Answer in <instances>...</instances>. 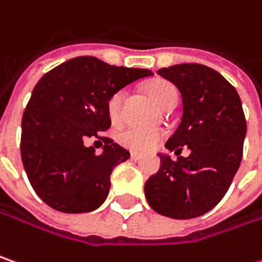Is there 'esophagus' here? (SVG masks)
I'll use <instances>...</instances> for the list:
<instances>
[{
	"label": "esophagus",
	"mask_w": 262,
	"mask_h": 262,
	"mask_svg": "<svg viewBox=\"0 0 262 262\" xmlns=\"http://www.w3.org/2000/svg\"><path fill=\"white\" fill-rule=\"evenodd\" d=\"M130 159L133 160V162H138V160H141V159H142V156H141V154H138V152H132Z\"/></svg>",
	"instance_id": "obj_1"
}]
</instances>
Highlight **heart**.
Returning <instances> with one entry per match:
<instances>
[{
    "label": "heart",
    "mask_w": 262,
    "mask_h": 262,
    "mask_svg": "<svg viewBox=\"0 0 262 262\" xmlns=\"http://www.w3.org/2000/svg\"><path fill=\"white\" fill-rule=\"evenodd\" d=\"M146 92L152 102L159 106L164 108L170 100L178 99V92L175 85L166 80H154L146 85ZM123 100H124V90H118L110 96L106 102L108 116L113 123H118L121 120L123 113ZM164 138V132L160 129H141V127H124L117 133V141L120 145L127 149L138 151V152H146L154 149L162 142Z\"/></svg>",
    "instance_id": "heart-1"
}]
</instances>
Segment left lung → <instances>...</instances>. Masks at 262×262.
<instances>
[{"label": "left lung", "instance_id": "obj_1", "mask_svg": "<svg viewBox=\"0 0 262 262\" xmlns=\"http://www.w3.org/2000/svg\"><path fill=\"white\" fill-rule=\"evenodd\" d=\"M181 92L182 118L166 142L177 160L160 156L162 166L145 182V197L157 213L190 220L213 209L237 172L246 118L236 89L220 72L200 63H181L157 71ZM182 146L190 149L182 158Z\"/></svg>", "mask_w": 262, "mask_h": 262}]
</instances>
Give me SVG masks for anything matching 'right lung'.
I'll list each match as a JSON object with an SVG mask.
<instances>
[{
	"mask_svg": "<svg viewBox=\"0 0 262 262\" xmlns=\"http://www.w3.org/2000/svg\"><path fill=\"white\" fill-rule=\"evenodd\" d=\"M149 75V70L80 56L41 77L22 117L20 156L34 191L46 205L84 213L105 202L113 169L130 157L113 139L99 136L111 126L106 102L124 85ZM89 137L105 142L102 155L84 145Z\"/></svg>",
	"mask_w": 262,
	"mask_h": 262,
	"instance_id": "obj_1",
	"label": "right lung"
}]
</instances>
